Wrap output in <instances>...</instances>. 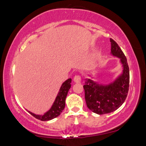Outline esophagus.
Here are the masks:
<instances>
[{"label": "esophagus", "instance_id": "esophagus-1", "mask_svg": "<svg viewBox=\"0 0 146 146\" xmlns=\"http://www.w3.org/2000/svg\"><path fill=\"white\" fill-rule=\"evenodd\" d=\"M73 81L74 82H75V83H80L81 81V77L79 75H75L73 78Z\"/></svg>", "mask_w": 146, "mask_h": 146}]
</instances>
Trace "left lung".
<instances>
[{
	"mask_svg": "<svg viewBox=\"0 0 146 146\" xmlns=\"http://www.w3.org/2000/svg\"><path fill=\"white\" fill-rule=\"evenodd\" d=\"M111 54L120 59L123 72L113 83L99 85L91 79H85L83 86L87 107L94 113L105 114L118 109L126 100L129 90L130 71L126 57L118 44L112 38Z\"/></svg>",
	"mask_w": 146,
	"mask_h": 146,
	"instance_id": "obj_1",
	"label": "left lung"
}]
</instances>
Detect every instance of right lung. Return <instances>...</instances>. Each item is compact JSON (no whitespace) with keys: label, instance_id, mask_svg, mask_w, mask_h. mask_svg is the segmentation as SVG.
Listing matches in <instances>:
<instances>
[{"label":"right lung","instance_id":"obj_1","mask_svg":"<svg viewBox=\"0 0 146 146\" xmlns=\"http://www.w3.org/2000/svg\"><path fill=\"white\" fill-rule=\"evenodd\" d=\"M71 79H68L62 84L52 108L44 115H37L28 111L35 118L42 121H48L56 118L61 114L65 106V98L71 88Z\"/></svg>","mask_w":146,"mask_h":146}]
</instances>
